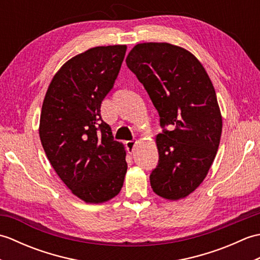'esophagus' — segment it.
I'll return each instance as SVG.
<instances>
[{"mask_svg":"<svg viewBox=\"0 0 260 260\" xmlns=\"http://www.w3.org/2000/svg\"><path fill=\"white\" fill-rule=\"evenodd\" d=\"M125 144H126L127 151H128L129 154H132V153L134 152V148H135V145H136V142L135 141H127Z\"/></svg>","mask_w":260,"mask_h":260,"instance_id":"34e87169","label":"esophagus"}]
</instances>
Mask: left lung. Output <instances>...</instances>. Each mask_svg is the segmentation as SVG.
<instances>
[{
    "instance_id": "left-lung-1",
    "label": "left lung",
    "mask_w": 260,
    "mask_h": 260,
    "mask_svg": "<svg viewBox=\"0 0 260 260\" xmlns=\"http://www.w3.org/2000/svg\"><path fill=\"white\" fill-rule=\"evenodd\" d=\"M126 64L142 82L157 109L159 161L150 176L163 199H184L200 185L213 163L222 132V116L211 80L186 49L168 42L136 45Z\"/></svg>"
}]
</instances>
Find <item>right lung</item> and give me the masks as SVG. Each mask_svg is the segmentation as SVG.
I'll use <instances>...</instances> for the list:
<instances>
[{
    "mask_svg": "<svg viewBox=\"0 0 260 260\" xmlns=\"http://www.w3.org/2000/svg\"><path fill=\"white\" fill-rule=\"evenodd\" d=\"M125 45L90 48L69 59L43 99L39 135L49 162L73 194L104 203L118 194L127 172L124 144L101 116L114 86Z\"/></svg>",
    "mask_w": 260,
    "mask_h": 260,
    "instance_id": "add662e5",
    "label": "right lung"
}]
</instances>
